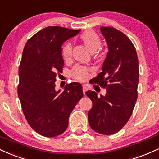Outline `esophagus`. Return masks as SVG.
<instances>
[{
    "instance_id": "obj_1",
    "label": "esophagus",
    "mask_w": 159,
    "mask_h": 159,
    "mask_svg": "<svg viewBox=\"0 0 159 159\" xmlns=\"http://www.w3.org/2000/svg\"><path fill=\"white\" fill-rule=\"evenodd\" d=\"M87 89H88V87H87V86L83 85V93H84V94H85L86 91H87Z\"/></svg>"
}]
</instances>
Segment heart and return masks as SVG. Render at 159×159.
<instances>
[{
    "instance_id": "heart-1",
    "label": "heart",
    "mask_w": 159,
    "mask_h": 159,
    "mask_svg": "<svg viewBox=\"0 0 159 159\" xmlns=\"http://www.w3.org/2000/svg\"><path fill=\"white\" fill-rule=\"evenodd\" d=\"M80 39L92 52H95L101 48V41L100 38L92 30H87L83 32L80 36ZM61 55L64 61L70 60L72 56V45L70 43H65L63 46ZM71 76L78 81H85L89 77V70L84 66L76 65L72 70Z\"/></svg>"
}]
</instances>
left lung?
<instances>
[{"label":"left lung","mask_w":159,"mask_h":159,"mask_svg":"<svg viewBox=\"0 0 159 159\" xmlns=\"http://www.w3.org/2000/svg\"><path fill=\"white\" fill-rule=\"evenodd\" d=\"M108 47L101 70L93 81L106 87L105 95L95 91L86 95L93 101L88 112L92 129L103 135H112L122 129L130 118L136 102L139 60L132 41L123 32L111 26H101Z\"/></svg>","instance_id":"1"}]
</instances>
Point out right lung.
I'll use <instances>...</instances> for the list:
<instances>
[{
  "instance_id": "right-lung-1",
  "label": "right lung",
  "mask_w": 159,
  "mask_h": 159,
  "mask_svg": "<svg viewBox=\"0 0 159 159\" xmlns=\"http://www.w3.org/2000/svg\"><path fill=\"white\" fill-rule=\"evenodd\" d=\"M79 30L48 26L30 38L19 66L18 94L30 126L38 134L55 137L68 127L70 113L82 97V86L72 82L55 90L56 72H62V44Z\"/></svg>"
}]
</instances>
